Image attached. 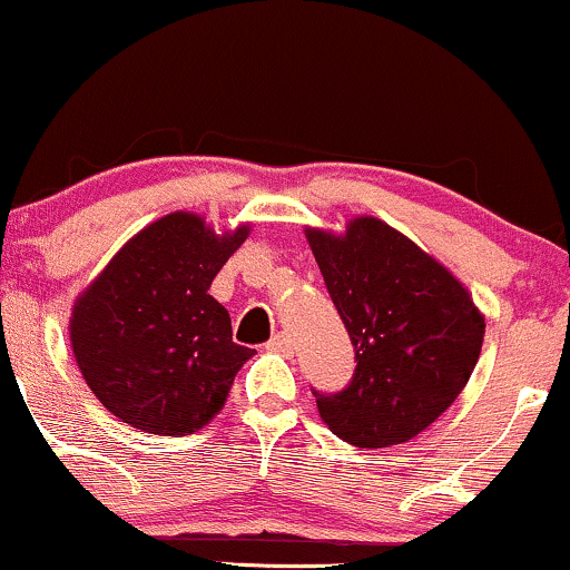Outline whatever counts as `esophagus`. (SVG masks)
I'll use <instances>...</instances> for the list:
<instances>
[{"instance_id":"34e87169","label":"esophagus","mask_w":570,"mask_h":570,"mask_svg":"<svg viewBox=\"0 0 570 570\" xmlns=\"http://www.w3.org/2000/svg\"><path fill=\"white\" fill-rule=\"evenodd\" d=\"M267 351L271 353H281V355H292L294 353V345L289 337H284V334H278V337H273L271 342H267Z\"/></svg>"}]
</instances>
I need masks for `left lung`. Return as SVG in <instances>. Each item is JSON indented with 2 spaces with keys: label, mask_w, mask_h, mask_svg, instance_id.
I'll use <instances>...</instances> for the list:
<instances>
[{
  "label": "left lung",
  "mask_w": 570,
  "mask_h": 570,
  "mask_svg": "<svg viewBox=\"0 0 570 570\" xmlns=\"http://www.w3.org/2000/svg\"><path fill=\"white\" fill-rule=\"evenodd\" d=\"M305 238L358 361L342 393H315L321 420L358 449L411 441L470 382L485 315L449 267L380 217Z\"/></svg>",
  "instance_id": "obj_1"
}]
</instances>
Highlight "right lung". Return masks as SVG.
<instances>
[{
  "mask_svg": "<svg viewBox=\"0 0 570 570\" xmlns=\"http://www.w3.org/2000/svg\"><path fill=\"white\" fill-rule=\"evenodd\" d=\"M249 230L217 233L202 215L173 212L135 233L79 294L68 321L73 358L121 422L180 438L223 411L255 351L233 342L209 286Z\"/></svg>",
  "mask_w": 570,
  "mask_h": 570,
  "instance_id": "right-lung-1",
  "label": "right lung"
}]
</instances>
